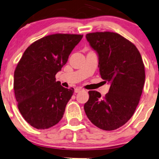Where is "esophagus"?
Wrapping results in <instances>:
<instances>
[{
  "instance_id": "esophagus-1",
  "label": "esophagus",
  "mask_w": 159,
  "mask_h": 159,
  "mask_svg": "<svg viewBox=\"0 0 159 159\" xmlns=\"http://www.w3.org/2000/svg\"><path fill=\"white\" fill-rule=\"evenodd\" d=\"M83 90H82V88H76L75 90V93H80V92H81V91H82Z\"/></svg>"
}]
</instances>
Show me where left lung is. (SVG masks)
<instances>
[{
    "label": "left lung",
    "mask_w": 159,
    "mask_h": 159,
    "mask_svg": "<svg viewBox=\"0 0 159 159\" xmlns=\"http://www.w3.org/2000/svg\"><path fill=\"white\" fill-rule=\"evenodd\" d=\"M86 38L98 56L100 74L110 88L104 97L89 91L84 111L100 129H116L129 120L140 101L145 79L142 57L133 43L115 32H93Z\"/></svg>",
    "instance_id": "1"
}]
</instances>
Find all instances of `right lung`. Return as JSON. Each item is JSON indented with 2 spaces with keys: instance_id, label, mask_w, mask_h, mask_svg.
I'll return each mask as SVG.
<instances>
[{
  "instance_id": "obj_1",
  "label": "right lung",
  "mask_w": 159,
  "mask_h": 159,
  "mask_svg": "<svg viewBox=\"0 0 159 159\" xmlns=\"http://www.w3.org/2000/svg\"><path fill=\"white\" fill-rule=\"evenodd\" d=\"M83 35L54 34L26 49L14 71V89L18 108L32 127L45 129L59 122L74 88H65L55 76Z\"/></svg>"
}]
</instances>
